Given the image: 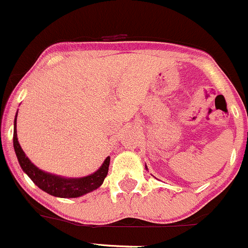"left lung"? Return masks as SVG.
Returning <instances> with one entry per match:
<instances>
[{
	"mask_svg": "<svg viewBox=\"0 0 248 248\" xmlns=\"http://www.w3.org/2000/svg\"><path fill=\"white\" fill-rule=\"evenodd\" d=\"M145 169H147V165H145Z\"/></svg>",
	"mask_w": 248,
	"mask_h": 248,
	"instance_id": "left-lung-1",
	"label": "left lung"
}]
</instances>
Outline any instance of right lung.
Wrapping results in <instances>:
<instances>
[{"label": "right lung", "instance_id": "right-lung-1", "mask_svg": "<svg viewBox=\"0 0 248 248\" xmlns=\"http://www.w3.org/2000/svg\"><path fill=\"white\" fill-rule=\"evenodd\" d=\"M17 115L15 117V131H13V147H15L16 155L22 170L27 173L30 180L40 189L46 193L60 198H77L80 196L93 192L103 185L110 165V156L104 160L100 168L95 172L90 173L83 177H64L55 173L46 172L38 166L34 165L30 159L25 155L18 142L17 137Z\"/></svg>", "mask_w": 248, "mask_h": 248}]
</instances>
